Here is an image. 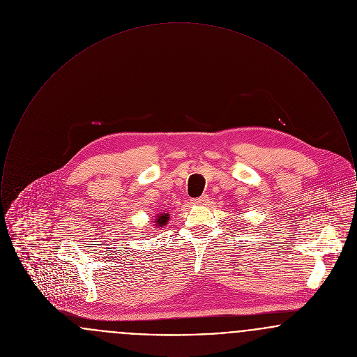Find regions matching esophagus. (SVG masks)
<instances>
[{"instance_id":"obj_1","label":"esophagus","mask_w":357,"mask_h":357,"mask_svg":"<svg viewBox=\"0 0 357 357\" xmlns=\"http://www.w3.org/2000/svg\"><path fill=\"white\" fill-rule=\"evenodd\" d=\"M207 201H208V195H202V197H199V198H195V199H192V204H207Z\"/></svg>"}]
</instances>
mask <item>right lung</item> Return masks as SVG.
<instances>
[{
	"instance_id": "obj_1",
	"label": "right lung",
	"mask_w": 357,
	"mask_h": 357,
	"mask_svg": "<svg viewBox=\"0 0 357 357\" xmlns=\"http://www.w3.org/2000/svg\"><path fill=\"white\" fill-rule=\"evenodd\" d=\"M170 220V214H167V213H163V214H158L156 215V218H155V221H153V225L155 226H158V227H162V226H165L167 221Z\"/></svg>"
}]
</instances>
